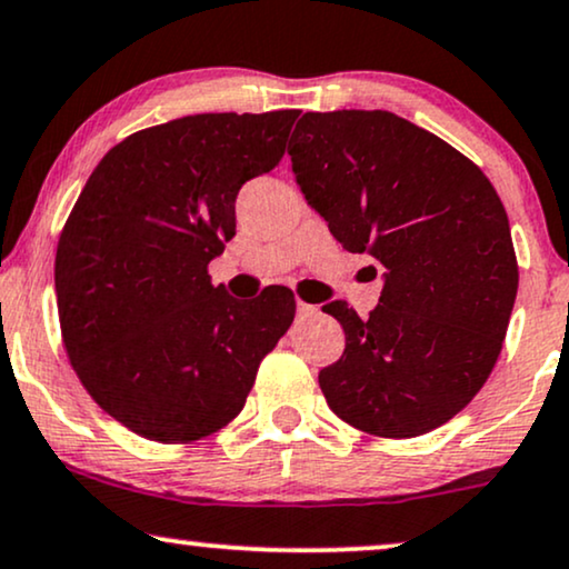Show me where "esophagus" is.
Instances as JSON below:
<instances>
[{
    "mask_svg": "<svg viewBox=\"0 0 569 569\" xmlns=\"http://www.w3.org/2000/svg\"><path fill=\"white\" fill-rule=\"evenodd\" d=\"M297 310H299V315H302V318H310V315L318 312V307L307 305V302H302V299H297Z\"/></svg>",
    "mask_w": 569,
    "mask_h": 569,
    "instance_id": "1",
    "label": "esophagus"
}]
</instances>
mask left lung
Here are the masks:
<instances>
[{
    "mask_svg": "<svg viewBox=\"0 0 569 569\" xmlns=\"http://www.w3.org/2000/svg\"><path fill=\"white\" fill-rule=\"evenodd\" d=\"M291 142L307 203L347 251L385 267L368 318L323 307L347 339L318 373L328 408L376 437L432 432L488 381L515 310L501 198L475 161L389 111L305 113Z\"/></svg>",
    "mask_w": 569,
    "mask_h": 569,
    "instance_id": "left-lung-1",
    "label": "left lung"
}]
</instances>
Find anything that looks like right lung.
<instances>
[{
	"mask_svg": "<svg viewBox=\"0 0 569 569\" xmlns=\"http://www.w3.org/2000/svg\"><path fill=\"white\" fill-rule=\"evenodd\" d=\"M299 111L198 113L140 129L89 174L54 254L63 345L92 400L134 435L193 442L241 413L297 302L211 286L246 180L278 167Z\"/></svg>",
	"mask_w": 569,
	"mask_h": 569,
	"instance_id": "1",
	"label": "right lung"
}]
</instances>
